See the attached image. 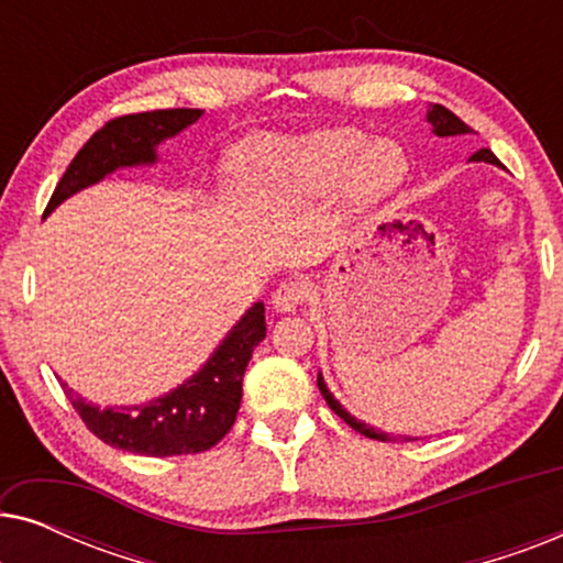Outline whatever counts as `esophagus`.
<instances>
[{"mask_svg": "<svg viewBox=\"0 0 563 563\" xmlns=\"http://www.w3.org/2000/svg\"><path fill=\"white\" fill-rule=\"evenodd\" d=\"M307 297H310V287L302 279H289L274 289L272 305L276 312H295L299 305L307 302Z\"/></svg>", "mask_w": 563, "mask_h": 563, "instance_id": "esophagus-1", "label": "esophagus"}]
</instances>
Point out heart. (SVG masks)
Listing matches in <instances>:
<instances>
[{"mask_svg": "<svg viewBox=\"0 0 563 563\" xmlns=\"http://www.w3.org/2000/svg\"><path fill=\"white\" fill-rule=\"evenodd\" d=\"M405 151L395 141H372L356 130H325L287 145H251L235 156V176L256 197L320 191L345 176L349 197L376 202L402 184Z\"/></svg>", "mask_w": 563, "mask_h": 563, "instance_id": "obj_1", "label": "heart"}]
</instances>
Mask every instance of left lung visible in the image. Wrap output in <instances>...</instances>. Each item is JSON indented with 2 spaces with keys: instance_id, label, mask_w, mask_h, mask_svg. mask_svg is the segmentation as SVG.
I'll return each mask as SVG.
<instances>
[{
  "instance_id": "left-lung-1",
  "label": "left lung",
  "mask_w": 563,
  "mask_h": 563,
  "mask_svg": "<svg viewBox=\"0 0 563 563\" xmlns=\"http://www.w3.org/2000/svg\"><path fill=\"white\" fill-rule=\"evenodd\" d=\"M428 122H430V125H433V133L441 135V137H445V135H464V133H472V128H468L464 120H459L456 114H453L451 110H445L443 104H430V107H428ZM472 161H487V164L499 166V158H497L495 153H492L489 148H479V151H476L474 156H472ZM318 387H320V391H322V397H325V402L330 405V410H333L341 420H345V426H351L353 430H358V433L366 435V438H379V441H387V435H384V433H376L374 428H368V426H364V422H358L356 418H351V415L345 412L343 407L335 402L333 395H330L328 387H325V382H322L320 374H318ZM395 441H407V438H395Z\"/></svg>"
}]
</instances>
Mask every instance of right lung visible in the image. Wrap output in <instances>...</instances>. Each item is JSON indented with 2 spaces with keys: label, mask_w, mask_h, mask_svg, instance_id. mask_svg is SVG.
<instances>
[{
  "label": "right lung",
  "mask_w": 563,
  "mask_h": 563,
  "mask_svg": "<svg viewBox=\"0 0 563 563\" xmlns=\"http://www.w3.org/2000/svg\"><path fill=\"white\" fill-rule=\"evenodd\" d=\"M205 110H153L137 114H122L104 122L102 130L84 143L76 158L60 176L45 214H51L66 197L102 179L104 174L120 166L153 164L156 143L181 133L184 128L199 120ZM266 338L264 305H253L245 318L238 322L214 356L207 361L199 374L184 382L172 395L153 399L143 407H99L84 402L64 382L66 397L79 412L91 433L99 441L141 456L166 459L187 456V453L210 451L214 443L233 428L238 407L243 397V374L253 356V349Z\"/></svg>",
  "instance_id": "1"
}]
</instances>
